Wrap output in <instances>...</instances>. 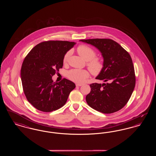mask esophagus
I'll list each match as a JSON object with an SVG mask.
<instances>
[{
  "label": "esophagus",
  "mask_w": 156,
  "mask_h": 156,
  "mask_svg": "<svg viewBox=\"0 0 156 156\" xmlns=\"http://www.w3.org/2000/svg\"><path fill=\"white\" fill-rule=\"evenodd\" d=\"M82 86V84L81 83H76V87H81Z\"/></svg>",
  "instance_id": "34e87169"
}]
</instances>
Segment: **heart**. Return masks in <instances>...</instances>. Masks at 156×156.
I'll list each match as a JSON object with an SVG mask.
<instances>
[{"instance_id":"obj_1","label":"heart","mask_w":156,"mask_h":156,"mask_svg":"<svg viewBox=\"0 0 156 156\" xmlns=\"http://www.w3.org/2000/svg\"><path fill=\"white\" fill-rule=\"evenodd\" d=\"M77 52L82 58L88 61L87 67L90 73L94 75L99 74L103 68L104 63L101 59L96 57V52L89 46L86 45H80L77 48ZM70 52H67L64 56L63 62L66 63ZM89 76V72L85 69H73L67 73V77L72 81L82 83Z\"/></svg>"}]
</instances>
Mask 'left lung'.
<instances>
[{
  "instance_id": "1",
  "label": "left lung",
  "mask_w": 156,
  "mask_h": 156,
  "mask_svg": "<svg viewBox=\"0 0 156 156\" xmlns=\"http://www.w3.org/2000/svg\"><path fill=\"white\" fill-rule=\"evenodd\" d=\"M95 47L104 58V68L96 79L106 83L90 85L86 97L90 107L104 113H112L123 108L129 101L136 84L132 59L127 51L109 38L80 40Z\"/></svg>"
}]
</instances>
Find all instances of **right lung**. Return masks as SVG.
<instances>
[{
	"label": "right lung",
	"instance_id": "obj_1",
	"mask_svg": "<svg viewBox=\"0 0 156 156\" xmlns=\"http://www.w3.org/2000/svg\"><path fill=\"white\" fill-rule=\"evenodd\" d=\"M76 43L47 41L36 45L23 62L21 80L27 101L40 111L57 110L67 102L75 88L73 82L64 78L53 82L52 76L63 66L64 55Z\"/></svg>",
	"mask_w": 156,
	"mask_h": 156
}]
</instances>
